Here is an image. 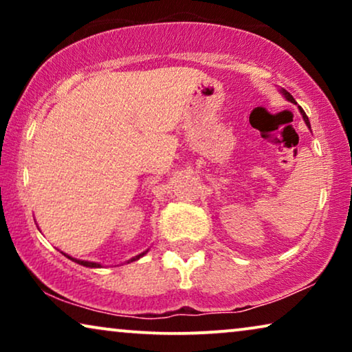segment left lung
Masks as SVG:
<instances>
[{
  "instance_id": "left-lung-1",
  "label": "left lung",
  "mask_w": 352,
  "mask_h": 352,
  "mask_svg": "<svg viewBox=\"0 0 352 352\" xmlns=\"http://www.w3.org/2000/svg\"><path fill=\"white\" fill-rule=\"evenodd\" d=\"M282 93H283V96H285V98H287L288 100H290V102H295V99H293V96H292L290 93H287V91H285V89H282ZM295 104H296V102H295ZM300 110H301V115H302V118H305V122H306V124H307V126H309V128H311L309 118H307V115L305 113V110H302L301 107H300Z\"/></svg>"
}]
</instances>
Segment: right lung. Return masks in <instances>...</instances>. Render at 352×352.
I'll use <instances>...</instances> for the list:
<instances>
[{
  "label": "right lung",
  "mask_w": 352,
  "mask_h": 352,
  "mask_svg": "<svg viewBox=\"0 0 352 352\" xmlns=\"http://www.w3.org/2000/svg\"><path fill=\"white\" fill-rule=\"evenodd\" d=\"M64 254H65V253H64ZM144 254H146V253H142V254H139V256H136V258H133V259H131V261H136V259H139V258H141V256H144ZM65 256H67V258H70V256H69V254H65ZM70 259H72V261H75V263H78V264H81V266H86V267H100L98 263L81 261V259H75V258H70Z\"/></svg>",
  "instance_id": "1"
}]
</instances>
